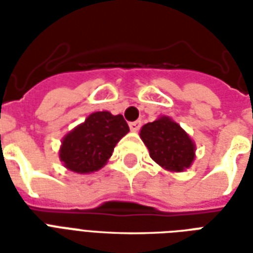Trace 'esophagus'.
I'll return each mask as SVG.
<instances>
[{
	"label": "esophagus",
	"mask_w": 253,
	"mask_h": 253,
	"mask_svg": "<svg viewBox=\"0 0 253 253\" xmlns=\"http://www.w3.org/2000/svg\"><path fill=\"white\" fill-rule=\"evenodd\" d=\"M128 126H130V130H131V131H138V130L141 128V122L139 121L130 122V123H128Z\"/></svg>",
	"instance_id": "obj_1"
}]
</instances>
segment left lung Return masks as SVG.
<instances>
[{
  "instance_id": "8db88e82",
  "label": "left lung",
  "mask_w": 253,
  "mask_h": 253,
  "mask_svg": "<svg viewBox=\"0 0 253 253\" xmlns=\"http://www.w3.org/2000/svg\"><path fill=\"white\" fill-rule=\"evenodd\" d=\"M150 157L165 169L181 172L195 159V146L183 128L169 118H160L141 128Z\"/></svg>"
}]
</instances>
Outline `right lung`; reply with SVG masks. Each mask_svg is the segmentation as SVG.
<instances>
[{"label": "right lung", "instance_id": "right-lung-1", "mask_svg": "<svg viewBox=\"0 0 253 253\" xmlns=\"http://www.w3.org/2000/svg\"><path fill=\"white\" fill-rule=\"evenodd\" d=\"M128 130L122 115H112L107 111L94 112L63 138L59 157L73 172H94L107 163L116 143Z\"/></svg>", "mask_w": 253, "mask_h": 253}]
</instances>
